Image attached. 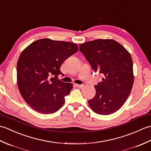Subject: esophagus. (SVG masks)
<instances>
[{"label": "esophagus", "mask_w": 151, "mask_h": 151, "mask_svg": "<svg viewBox=\"0 0 151 151\" xmlns=\"http://www.w3.org/2000/svg\"><path fill=\"white\" fill-rule=\"evenodd\" d=\"M76 86L79 88H82L84 87V84H76Z\"/></svg>", "instance_id": "1"}]
</instances>
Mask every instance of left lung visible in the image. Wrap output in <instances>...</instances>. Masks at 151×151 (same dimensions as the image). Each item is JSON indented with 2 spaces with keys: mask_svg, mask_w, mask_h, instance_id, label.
Here are the masks:
<instances>
[{
  "mask_svg": "<svg viewBox=\"0 0 151 151\" xmlns=\"http://www.w3.org/2000/svg\"><path fill=\"white\" fill-rule=\"evenodd\" d=\"M80 51L95 72L103 76L95 86L96 94L88 103L95 113L110 115L122 107L134 83L132 57L126 49L113 40H96L79 46Z\"/></svg>",
  "mask_w": 151,
  "mask_h": 151,
  "instance_id": "left-lung-1",
  "label": "left lung"
}]
</instances>
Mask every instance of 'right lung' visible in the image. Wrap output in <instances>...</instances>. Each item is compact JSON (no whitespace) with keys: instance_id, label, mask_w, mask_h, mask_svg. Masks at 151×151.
<instances>
[{"instance_id":"obj_1","label":"right lung","mask_w":151,"mask_h":151,"mask_svg":"<svg viewBox=\"0 0 151 151\" xmlns=\"http://www.w3.org/2000/svg\"><path fill=\"white\" fill-rule=\"evenodd\" d=\"M78 50L74 43L41 39L22 51L17 64L18 88L24 100L35 111L50 114L62 106L73 84L56 78L63 75L60 70L62 63Z\"/></svg>"}]
</instances>
